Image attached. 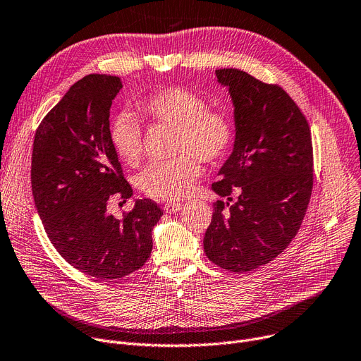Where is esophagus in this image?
I'll return each instance as SVG.
<instances>
[{
  "label": "esophagus",
  "mask_w": 361,
  "mask_h": 361,
  "mask_svg": "<svg viewBox=\"0 0 361 361\" xmlns=\"http://www.w3.org/2000/svg\"><path fill=\"white\" fill-rule=\"evenodd\" d=\"M181 203H178V202H170V203H165L164 204V210L166 212V213H177L180 209H181Z\"/></svg>",
  "instance_id": "esophagus-1"
}]
</instances>
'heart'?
<instances>
[{"mask_svg": "<svg viewBox=\"0 0 361 361\" xmlns=\"http://www.w3.org/2000/svg\"><path fill=\"white\" fill-rule=\"evenodd\" d=\"M137 111L152 123L176 128L173 161L155 162L142 171L136 184L143 195L159 202L184 199L200 177L199 158L216 164L228 157L235 142L231 117L210 109L200 95L181 87L162 88L136 103ZM110 140L117 154L129 166H136L143 152L142 128L135 116L125 111L114 117Z\"/></svg>", "mask_w": 361, "mask_h": 361, "instance_id": "b5f03b06", "label": "heart"}]
</instances>
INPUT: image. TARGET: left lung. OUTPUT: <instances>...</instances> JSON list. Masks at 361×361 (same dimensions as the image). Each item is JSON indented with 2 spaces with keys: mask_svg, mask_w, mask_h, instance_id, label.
Segmentation results:
<instances>
[{
  "mask_svg": "<svg viewBox=\"0 0 361 361\" xmlns=\"http://www.w3.org/2000/svg\"><path fill=\"white\" fill-rule=\"evenodd\" d=\"M235 106L233 152L221 168L203 245L207 258L232 273L273 261L298 235L314 187L309 123L280 85L241 69H218Z\"/></svg>",
  "mask_w": 361,
  "mask_h": 361,
  "instance_id": "left-lung-1",
  "label": "left lung"
}]
</instances>
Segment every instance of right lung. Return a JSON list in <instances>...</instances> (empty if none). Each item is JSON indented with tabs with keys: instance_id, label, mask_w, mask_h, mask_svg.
Returning a JSON list of instances; mask_svg holds the SVG:
<instances>
[{
	"instance_id": "add662e5",
	"label": "right lung",
	"mask_w": 361,
	"mask_h": 361,
	"mask_svg": "<svg viewBox=\"0 0 361 361\" xmlns=\"http://www.w3.org/2000/svg\"><path fill=\"white\" fill-rule=\"evenodd\" d=\"M122 87L118 77H84L43 117L33 142L32 191L47 238L99 280L126 277L148 261L162 216L151 199L136 200L123 219L107 212L133 195L110 140V107Z\"/></svg>"
}]
</instances>
